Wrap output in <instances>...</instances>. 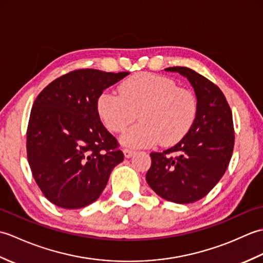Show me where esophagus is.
Masks as SVG:
<instances>
[{
  "instance_id": "1",
  "label": "esophagus",
  "mask_w": 263,
  "mask_h": 263,
  "mask_svg": "<svg viewBox=\"0 0 263 263\" xmlns=\"http://www.w3.org/2000/svg\"><path fill=\"white\" fill-rule=\"evenodd\" d=\"M123 153H124V156H125V158H130V157H132L133 155H135V150H132V149H127V148H125L124 150H123Z\"/></svg>"
}]
</instances>
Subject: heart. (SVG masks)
Listing matches in <instances>:
<instances>
[{"mask_svg":"<svg viewBox=\"0 0 263 263\" xmlns=\"http://www.w3.org/2000/svg\"><path fill=\"white\" fill-rule=\"evenodd\" d=\"M121 96L104 91L97 99L98 114L111 132H122L137 119L140 123L122 136L131 147H150L160 142L173 146L187 135L198 114V100L189 89L168 77L149 72L123 81Z\"/></svg>","mask_w":263,"mask_h":263,"instance_id":"heart-1","label":"heart"}]
</instances>
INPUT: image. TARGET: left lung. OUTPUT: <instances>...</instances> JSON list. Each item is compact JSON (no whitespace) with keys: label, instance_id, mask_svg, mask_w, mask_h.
I'll use <instances>...</instances> for the list:
<instances>
[{"label":"left lung","instance_id":"1","mask_svg":"<svg viewBox=\"0 0 263 263\" xmlns=\"http://www.w3.org/2000/svg\"><path fill=\"white\" fill-rule=\"evenodd\" d=\"M166 71L186 77L198 99L191 130L174 147L152 153L146 180L159 197L191 203L208 194L225 174L233 155L234 124L230 105L214 82L185 66Z\"/></svg>","mask_w":263,"mask_h":263}]
</instances>
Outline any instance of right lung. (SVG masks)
<instances>
[{
    "mask_svg": "<svg viewBox=\"0 0 263 263\" xmlns=\"http://www.w3.org/2000/svg\"><path fill=\"white\" fill-rule=\"evenodd\" d=\"M128 72L80 69L38 95L27 127V158L43 194L55 205L79 209L102 194L124 155L100 122L97 99Z\"/></svg>",
    "mask_w": 263,
    "mask_h": 263,
    "instance_id": "add662e5",
    "label": "right lung"
}]
</instances>
